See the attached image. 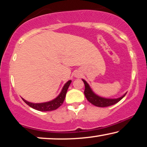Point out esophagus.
<instances>
[{
	"label": "esophagus",
	"mask_w": 147,
	"mask_h": 147,
	"mask_svg": "<svg viewBox=\"0 0 147 147\" xmlns=\"http://www.w3.org/2000/svg\"><path fill=\"white\" fill-rule=\"evenodd\" d=\"M80 75H81V74H80V73L79 71H76V74H75V77L78 78V77H80Z\"/></svg>",
	"instance_id": "obj_1"
}]
</instances>
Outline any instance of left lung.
Returning a JSON list of instances; mask_svg holds the SVG:
<instances>
[{
    "label": "left lung",
    "instance_id": "8db88e82",
    "mask_svg": "<svg viewBox=\"0 0 147 147\" xmlns=\"http://www.w3.org/2000/svg\"><path fill=\"white\" fill-rule=\"evenodd\" d=\"M82 81L84 82L85 84V90H84V94H85L86 98H87L88 101H89L90 103L93 105L98 106V107H107L112 105H114L121 100L124 97L126 93L121 97L115 99H110V98H105L100 97V96L96 95L94 94V92L92 91L91 88L90 87L89 84L86 82L85 80L82 79Z\"/></svg>",
    "mask_w": 147,
    "mask_h": 147
}]
</instances>
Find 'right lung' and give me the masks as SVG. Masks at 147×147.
Wrapping results in <instances>:
<instances>
[{"label": "right lung", "mask_w": 147, "mask_h": 147, "mask_svg": "<svg viewBox=\"0 0 147 147\" xmlns=\"http://www.w3.org/2000/svg\"><path fill=\"white\" fill-rule=\"evenodd\" d=\"M71 82V80H69L67 83H65V85L63 86V88H62L61 92H60V94H59V96H58L57 98H55V99L51 100V101L43 102V103H32V102H27V100H24L23 98V100L28 106L34 108V109L39 110V111L46 112L56 110L63 104L64 100H65L67 89L68 88H69Z\"/></svg>", "instance_id": "obj_1"}]
</instances>
